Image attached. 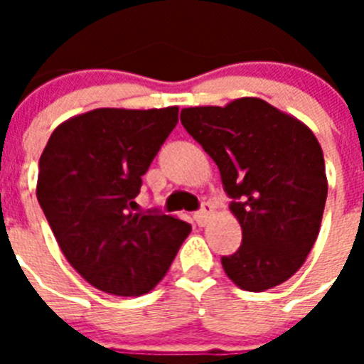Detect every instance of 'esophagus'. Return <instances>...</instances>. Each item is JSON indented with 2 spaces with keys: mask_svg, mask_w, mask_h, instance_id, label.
Instances as JSON below:
<instances>
[{
  "mask_svg": "<svg viewBox=\"0 0 364 364\" xmlns=\"http://www.w3.org/2000/svg\"><path fill=\"white\" fill-rule=\"evenodd\" d=\"M194 217H196V223H198L200 227H205L208 221L213 217V205H211L210 202H205V204L202 205V210H200Z\"/></svg>",
  "mask_w": 364,
  "mask_h": 364,
  "instance_id": "34e87169",
  "label": "esophagus"
}]
</instances>
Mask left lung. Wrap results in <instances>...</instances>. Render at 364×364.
I'll return each instance as SVG.
<instances>
[{
	"instance_id": "8db88e82",
	"label": "left lung",
	"mask_w": 364,
	"mask_h": 364,
	"mask_svg": "<svg viewBox=\"0 0 364 364\" xmlns=\"http://www.w3.org/2000/svg\"><path fill=\"white\" fill-rule=\"evenodd\" d=\"M181 122L213 159L234 198L242 245L221 259L225 274L251 293L287 282L316 243L327 200L314 132L260 98L185 107Z\"/></svg>"
}]
</instances>
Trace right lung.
Wrapping results in <instances>:
<instances>
[{
  "label": "right lung",
  "instance_id": "add662e5",
  "mask_svg": "<svg viewBox=\"0 0 364 364\" xmlns=\"http://www.w3.org/2000/svg\"><path fill=\"white\" fill-rule=\"evenodd\" d=\"M179 107H102L56 126L39 159L37 200L62 253L92 287L149 293L170 270L191 225L141 215V176L176 128Z\"/></svg>",
  "mask_w": 364,
  "mask_h": 364
}]
</instances>
